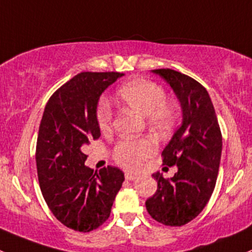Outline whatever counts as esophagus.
Segmentation results:
<instances>
[{
  "label": "esophagus",
  "mask_w": 252,
  "mask_h": 252,
  "mask_svg": "<svg viewBox=\"0 0 252 252\" xmlns=\"http://www.w3.org/2000/svg\"><path fill=\"white\" fill-rule=\"evenodd\" d=\"M125 178L127 181H134V180H137V176L136 175H132V173H129V172H126L125 173Z\"/></svg>",
  "instance_id": "esophagus-1"
}]
</instances>
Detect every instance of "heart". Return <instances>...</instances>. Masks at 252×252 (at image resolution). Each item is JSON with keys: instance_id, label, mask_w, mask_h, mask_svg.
Instances as JSON below:
<instances>
[{"instance_id": "1", "label": "heart", "mask_w": 252, "mask_h": 252, "mask_svg": "<svg viewBox=\"0 0 252 252\" xmlns=\"http://www.w3.org/2000/svg\"><path fill=\"white\" fill-rule=\"evenodd\" d=\"M118 97L127 108L147 118L148 125L152 128L166 131L175 124V108L165 102L164 88L154 82L144 79L127 82L119 90ZM111 118L113 110L108 100L102 99L97 109V120L100 129L104 131L110 127ZM157 149V143L150 138L121 141L114 148V159L125 168L137 171L141 168L144 160L155 154Z\"/></svg>"}]
</instances>
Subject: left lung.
I'll return each instance as SVG.
<instances>
[{"mask_svg":"<svg viewBox=\"0 0 252 252\" xmlns=\"http://www.w3.org/2000/svg\"><path fill=\"white\" fill-rule=\"evenodd\" d=\"M180 100L182 124L162 150L164 164L177 166L173 177L153 173L158 189L145 201L155 221L171 227L195 219L211 198L222 153V134L209 93L198 81L172 69L152 70Z\"/></svg>","mask_w":252,"mask_h":252,"instance_id":"left-lung-1","label":"left lung"}]
</instances>
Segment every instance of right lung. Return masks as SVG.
<instances>
[{"label":"right lung","instance_id":"obj_1","mask_svg":"<svg viewBox=\"0 0 252 252\" xmlns=\"http://www.w3.org/2000/svg\"><path fill=\"white\" fill-rule=\"evenodd\" d=\"M123 72H81L49 98L36 144L40 188L56 219L77 232H91L110 216L124 172L108 166L93 172L82 152L100 137L97 107L102 93Z\"/></svg>","mask_w":252,"mask_h":252}]
</instances>
